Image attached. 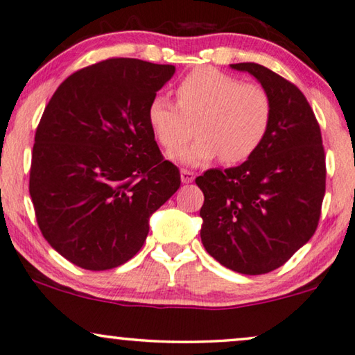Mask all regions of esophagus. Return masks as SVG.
<instances>
[{"label": "esophagus", "instance_id": "34e87169", "mask_svg": "<svg viewBox=\"0 0 355 355\" xmlns=\"http://www.w3.org/2000/svg\"><path fill=\"white\" fill-rule=\"evenodd\" d=\"M181 181L182 184H190L195 181V173L190 170H181Z\"/></svg>", "mask_w": 355, "mask_h": 355}]
</instances>
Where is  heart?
<instances>
[{
  "mask_svg": "<svg viewBox=\"0 0 355 355\" xmlns=\"http://www.w3.org/2000/svg\"><path fill=\"white\" fill-rule=\"evenodd\" d=\"M176 97L178 105L166 97H154L148 124L160 146L173 150L190 137L193 123V141L170 154L182 165L200 166L217 157L226 165L241 164L257 153L269 133L274 113L269 92L216 67H198L185 75Z\"/></svg>",
  "mask_w": 355,
  "mask_h": 355,
  "instance_id": "1",
  "label": "heart"
}]
</instances>
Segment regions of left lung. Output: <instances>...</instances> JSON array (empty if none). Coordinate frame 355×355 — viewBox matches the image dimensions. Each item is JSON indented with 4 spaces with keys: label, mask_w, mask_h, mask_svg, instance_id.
<instances>
[{
    "label": "left lung",
    "mask_w": 355,
    "mask_h": 355,
    "mask_svg": "<svg viewBox=\"0 0 355 355\" xmlns=\"http://www.w3.org/2000/svg\"><path fill=\"white\" fill-rule=\"evenodd\" d=\"M269 92L272 124L239 166L195 182L205 193L201 242L220 264L245 275L278 269L311 239L325 193V155L315 113L297 86L257 62L231 64Z\"/></svg>",
    "instance_id": "obj_1"
}]
</instances>
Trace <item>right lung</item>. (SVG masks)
Instances as JSON below:
<instances>
[{
    "instance_id": "1",
    "label": "right lung",
    "mask_w": 355,
    "mask_h": 355,
    "mask_svg": "<svg viewBox=\"0 0 355 355\" xmlns=\"http://www.w3.org/2000/svg\"><path fill=\"white\" fill-rule=\"evenodd\" d=\"M176 67L112 58L72 73L34 137L30 195L42 236L86 270L124 264L181 174L162 155L148 108Z\"/></svg>"
}]
</instances>
